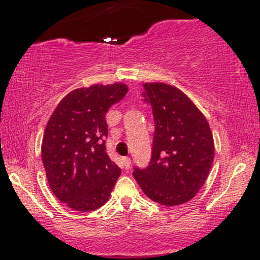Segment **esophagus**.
Returning a JSON list of instances; mask_svg holds the SVG:
<instances>
[{
	"mask_svg": "<svg viewBox=\"0 0 260 260\" xmlns=\"http://www.w3.org/2000/svg\"><path fill=\"white\" fill-rule=\"evenodd\" d=\"M123 166H124V169H126V170L131 168V159H129V157H123Z\"/></svg>",
	"mask_w": 260,
	"mask_h": 260,
	"instance_id": "1",
	"label": "esophagus"
}]
</instances>
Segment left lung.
Returning <instances> with one entry per match:
<instances>
[{
    "instance_id": "8db88e82",
    "label": "left lung",
    "mask_w": 260,
    "mask_h": 260,
    "mask_svg": "<svg viewBox=\"0 0 260 260\" xmlns=\"http://www.w3.org/2000/svg\"><path fill=\"white\" fill-rule=\"evenodd\" d=\"M144 103L153 109L151 159L133 176L145 196L175 207L193 198L207 181L214 161V139L207 118L180 89L145 83Z\"/></svg>"
}]
</instances>
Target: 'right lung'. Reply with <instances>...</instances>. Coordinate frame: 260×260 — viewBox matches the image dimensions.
Here are the masks:
<instances>
[{
	"label": "right lung",
	"mask_w": 260,
	"mask_h": 260,
	"mask_svg": "<svg viewBox=\"0 0 260 260\" xmlns=\"http://www.w3.org/2000/svg\"><path fill=\"white\" fill-rule=\"evenodd\" d=\"M122 83L71 91L45 128L41 157L50 188L62 203L91 211L109 201L121 169L106 153V112L127 94Z\"/></svg>",
	"instance_id": "obj_1"
}]
</instances>
